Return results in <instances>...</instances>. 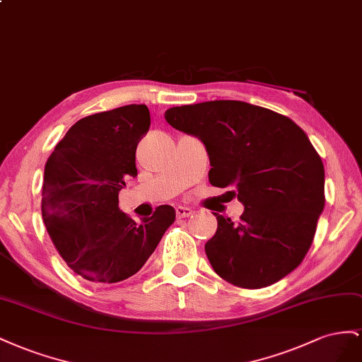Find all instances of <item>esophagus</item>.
<instances>
[{"instance_id": "obj_1", "label": "esophagus", "mask_w": 362, "mask_h": 362, "mask_svg": "<svg viewBox=\"0 0 362 362\" xmlns=\"http://www.w3.org/2000/svg\"><path fill=\"white\" fill-rule=\"evenodd\" d=\"M175 214H177L179 218H187V216L194 214V211L191 208H185V206H177V208H175Z\"/></svg>"}]
</instances>
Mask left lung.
Instances as JSON below:
<instances>
[{"label": "left lung", "mask_w": 362, "mask_h": 362, "mask_svg": "<svg viewBox=\"0 0 362 362\" xmlns=\"http://www.w3.org/2000/svg\"><path fill=\"white\" fill-rule=\"evenodd\" d=\"M175 130L208 151L209 182L232 188L240 221L214 214L218 227L204 252L232 285L264 288L300 265L325 208V167L306 133L288 117L236 100L165 112Z\"/></svg>", "instance_id": "obj_1"}]
</instances>
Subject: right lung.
I'll return each mask as SVG.
<instances>
[{
  "label": "right lung",
  "mask_w": 362,
  "mask_h": 362,
  "mask_svg": "<svg viewBox=\"0 0 362 362\" xmlns=\"http://www.w3.org/2000/svg\"><path fill=\"white\" fill-rule=\"evenodd\" d=\"M148 127L146 105L89 115L45 163V227L62 259L86 281L117 284L138 273L175 220L168 204L139 223L118 208L119 191L138 175L136 147Z\"/></svg>",
  "instance_id": "obj_1"
}]
</instances>
